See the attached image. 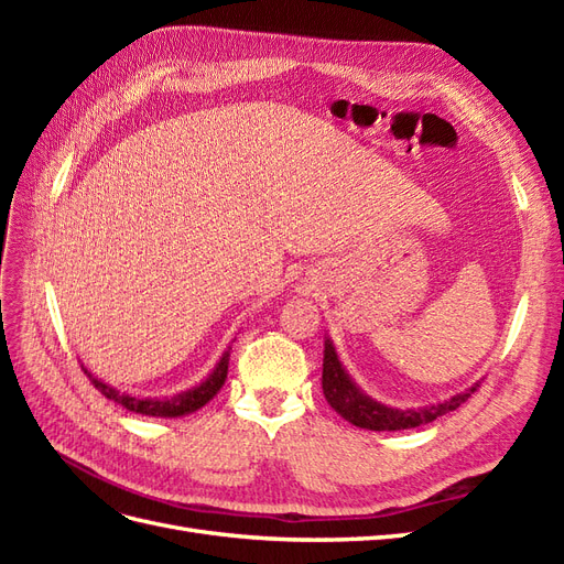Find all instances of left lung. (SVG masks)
Wrapping results in <instances>:
<instances>
[{"mask_svg": "<svg viewBox=\"0 0 564 564\" xmlns=\"http://www.w3.org/2000/svg\"><path fill=\"white\" fill-rule=\"evenodd\" d=\"M322 390L327 402L336 409V412L350 421L352 425H360L367 431H404L416 429V425L431 423L437 416H445L447 412H454L456 406L464 404L477 386H473L466 392H458L452 400H445L433 406L421 409H392L369 395L352 383V379L346 373L344 365L338 362V355L332 346V340H324V365H322Z\"/></svg>", "mask_w": 564, "mask_h": 564, "instance_id": "1", "label": "left lung"}]
</instances>
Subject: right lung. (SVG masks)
Listing matches in <instances>:
<instances>
[{"mask_svg":"<svg viewBox=\"0 0 564 564\" xmlns=\"http://www.w3.org/2000/svg\"><path fill=\"white\" fill-rule=\"evenodd\" d=\"M228 360H230V350L224 352V357H220L216 369L209 373L207 381H202L199 386H195L193 390H185V392H178V395L174 398H131V395H124V392L115 390L112 386L104 383L94 379L91 373L84 369V373L91 379L94 388L104 392V395L117 404L127 406L129 412H135V414H143V416H164V419H174V416H183V414H191V412H197L199 406L207 404L216 392L220 390V386L226 383V377H228Z\"/></svg>","mask_w":564,"mask_h":564,"instance_id":"right-lung-1","label":"right lung"}]
</instances>
